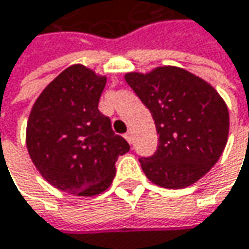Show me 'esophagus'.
<instances>
[{"mask_svg": "<svg viewBox=\"0 0 249 249\" xmlns=\"http://www.w3.org/2000/svg\"><path fill=\"white\" fill-rule=\"evenodd\" d=\"M124 137H125V140H126V141H128L129 144H132V141H134V137H132V134H131L129 131H128V132L125 134Z\"/></svg>", "mask_w": 249, "mask_h": 249, "instance_id": "obj_1", "label": "esophagus"}]
</instances>
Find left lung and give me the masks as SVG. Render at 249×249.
<instances>
[{"label": "left lung", "instance_id": "8db88e82", "mask_svg": "<svg viewBox=\"0 0 249 249\" xmlns=\"http://www.w3.org/2000/svg\"><path fill=\"white\" fill-rule=\"evenodd\" d=\"M126 84L154 118L158 148L140 158L147 178L168 190L190 187L219 160L228 141L225 101L207 81L179 67L128 72Z\"/></svg>", "mask_w": 249, "mask_h": 249}]
</instances>
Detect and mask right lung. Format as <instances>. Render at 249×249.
I'll return each mask as SVG.
<instances>
[{
    "label": "right lung",
    "mask_w": 249,
    "mask_h": 249,
    "mask_svg": "<svg viewBox=\"0 0 249 249\" xmlns=\"http://www.w3.org/2000/svg\"><path fill=\"white\" fill-rule=\"evenodd\" d=\"M107 77L75 64L36 98L27 123V148L39 174L59 191L78 196L104 192L115 162L129 151L98 109Z\"/></svg>",
    "instance_id": "right-lung-1"
}]
</instances>
